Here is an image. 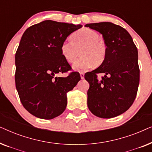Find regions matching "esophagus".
Segmentation results:
<instances>
[{"instance_id":"esophagus-1","label":"esophagus","mask_w":152,"mask_h":152,"mask_svg":"<svg viewBox=\"0 0 152 152\" xmlns=\"http://www.w3.org/2000/svg\"><path fill=\"white\" fill-rule=\"evenodd\" d=\"M80 77H81V79L83 80V79H84V73L83 72H80Z\"/></svg>"}]
</instances>
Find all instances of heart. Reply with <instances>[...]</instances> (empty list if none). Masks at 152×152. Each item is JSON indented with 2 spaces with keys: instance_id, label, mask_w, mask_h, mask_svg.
Returning a JSON list of instances; mask_svg holds the SVG:
<instances>
[{
  "instance_id": "b5f03b06",
  "label": "heart",
  "mask_w": 152,
  "mask_h": 152,
  "mask_svg": "<svg viewBox=\"0 0 152 152\" xmlns=\"http://www.w3.org/2000/svg\"><path fill=\"white\" fill-rule=\"evenodd\" d=\"M95 30L83 28L76 31L71 36V41L62 43L61 52L68 63H72L81 51L80 57L75 61L72 67L78 71H84L104 61L107 55V46Z\"/></svg>"
}]
</instances>
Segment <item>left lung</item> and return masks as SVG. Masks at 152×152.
Returning <instances> with one entry per match:
<instances>
[{
	"label": "left lung",
	"instance_id": "left-lung-1",
	"mask_svg": "<svg viewBox=\"0 0 152 152\" xmlns=\"http://www.w3.org/2000/svg\"><path fill=\"white\" fill-rule=\"evenodd\" d=\"M102 34L107 46L104 61L85 74L90 84L87 104L93 115L111 118L121 115L134 103L140 81L138 50L127 31L111 22L86 24ZM105 76L98 80L96 74Z\"/></svg>",
	"mask_w": 152,
	"mask_h": 152
}]
</instances>
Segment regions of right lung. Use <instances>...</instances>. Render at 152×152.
<instances>
[{"mask_svg": "<svg viewBox=\"0 0 152 152\" xmlns=\"http://www.w3.org/2000/svg\"><path fill=\"white\" fill-rule=\"evenodd\" d=\"M82 27L46 20L25 31L15 55V83L20 102L35 117L53 119L67 106V93L81 80L62 56L61 46L68 36Z\"/></svg>", "mask_w": 152, "mask_h": 152, "instance_id": "right-lung-1", "label": "right lung"}]
</instances>
